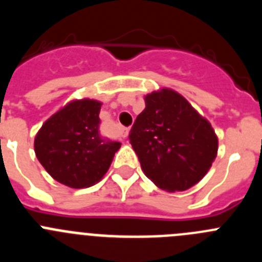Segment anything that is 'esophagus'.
I'll list each match as a JSON object with an SVG mask.
<instances>
[{"instance_id": "esophagus-1", "label": "esophagus", "mask_w": 262, "mask_h": 262, "mask_svg": "<svg viewBox=\"0 0 262 262\" xmlns=\"http://www.w3.org/2000/svg\"><path fill=\"white\" fill-rule=\"evenodd\" d=\"M119 134H120V136H122V138H127V135H128V128H127V127H120L119 128Z\"/></svg>"}]
</instances>
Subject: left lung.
Returning <instances> with one entry per match:
<instances>
[{"label": "left lung", "mask_w": 262, "mask_h": 262, "mask_svg": "<svg viewBox=\"0 0 262 262\" xmlns=\"http://www.w3.org/2000/svg\"><path fill=\"white\" fill-rule=\"evenodd\" d=\"M144 101L128 135L142 170L163 190H187L205 177L216 157L215 131L174 90L152 92Z\"/></svg>", "instance_id": "8db88e82"}]
</instances>
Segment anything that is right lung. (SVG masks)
Here are the masks:
<instances>
[{
	"label": "right lung",
	"mask_w": 262,
	"mask_h": 262,
	"mask_svg": "<svg viewBox=\"0 0 262 262\" xmlns=\"http://www.w3.org/2000/svg\"><path fill=\"white\" fill-rule=\"evenodd\" d=\"M96 99H76L45 122L35 136L39 163L53 180L73 189L98 182L110 168L119 142L99 134V110Z\"/></svg>",
	"instance_id": "1"
}]
</instances>
